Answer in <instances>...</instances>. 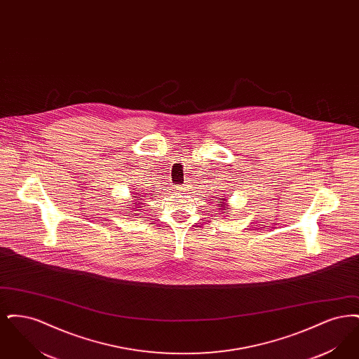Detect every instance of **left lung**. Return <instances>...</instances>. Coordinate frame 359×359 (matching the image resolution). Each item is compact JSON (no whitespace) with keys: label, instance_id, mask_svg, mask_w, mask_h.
<instances>
[{"label":"left lung","instance_id":"8db88e82","mask_svg":"<svg viewBox=\"0 0 359 359\" xmlns=\"http://www.w3.org/2000/svg\"><path fill=\"white\" fill-rule=\"evenodd\" d=\"M221 200H222L223 202L221 203L220 201H218V203H219L218 208L221 210V214H222V212H224V210H227V205H229V203H227V199H226V198H222ZM226 214H227V212H226Z\"/></svg>","mask_w":359,"mask_h":359}]
</instances>
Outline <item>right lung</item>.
<instances>
[{
	"label": "right lung",
	"mask_w": 359,
	"mask_h": 359,
	"mask_svg": "<svg viewBox=\"0 0 359 359\" xmlns=\"http://www.w3.org/2000/svg\"><path fill=\"white\" fill-rule=\"evenodd\" d=\"M136 198H138V196H136ZM140 201V199H136V202ZM136 202H133V208H129V210H132V211H140V210H142V203L141 202H139L138 204L136 203ZM133 215H136V214H133Z\"/></svg>",
	"instance_id": "obj_1"
}]
</instances>
